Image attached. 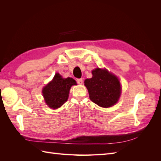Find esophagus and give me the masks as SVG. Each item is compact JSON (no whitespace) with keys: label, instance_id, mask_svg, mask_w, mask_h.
I'll list each match as a JSON object with an SVG mask.
<instances>
[{"label":"esophagus","instance_id":"esophagus-1","mask_svg":"<svg viewBox=\"0 0 161 161\" xmlns=\"http://www.w3.org/2000/svg\"><path fill=\"white\" fill-rule=\"evenodd\" d=\"M76 82L79 85H82V79H76Z\"/></svg>","mask_w":161,"mask_h":161}]
</instances>
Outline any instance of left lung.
Listing matches in <instances>:
<instances>
[{
    "label": "left lung",
    "mask_w": 161,
    "mask_h": 161,
    "mask_svg": "<svg viewBox=\"0 0 161 161\" xmlns=\"http://www.w3.org/2000/svg\"><path fill=\"white\" fill-rule=\"evenodd\" d=\"M92 77L85 80L90 99L102 108H109L118 102L121 94V85L115 75L106 69H96Z\"/></svg>",
    "instance_id": "8db88e82"
}]
</instances>
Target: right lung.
Here are the masks:
<instances>
[{"instance_id":"add662e5","label":"right lung","mask_w":161,"mask_h":161,"mask_svg":"<svg viewBox=\"0 0 161 161\" xmlns=\"http://www.w3.org/2000/svg\"><path fill=\"white\" fill-rule=\"evenodd\" d=\"M75 85L76 82L72 78L63 79L56 73L52 81L42 91L46 104L52 109L60 108L67 101L70 87Z\"/></svg>"}]
</instances>
